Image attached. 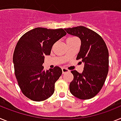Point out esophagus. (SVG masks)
<instances>
[{"label": "esophagus", "instance_id": "obj_1", "mask_svg": "<svg viewBox=\"0 0 121 121\" xmlns=\"http://www.w3.org/2000/svg\"><path fill=\"white\" fill-rule=\"evenodd\" d=\"M62 71L63 74H64V73H65L68 72V71H69V70H68L67 68H62Z\"/></svg>", "mask_w": 121, "mask_h": 121}]
</instances>
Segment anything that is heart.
I'll list each match as a JSON object with an SVG mask.
<instances>
[{"label": "heart", "instance_id": "obj_1", "mask_svg": "<svg viewBox=\"0 0 121 121\" xmlns=\"http://www.w3.org/2000/svg\"><path fill=\"white\" fill-rule=\"evenodd\" d=\"M70 38H74V37H70Z\"/></svg>", "mask_w": 121, "mask_h": 121}]
</instances>
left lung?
<instances>
[{
    "label": "left lung",
    "mask_w": 121,
    "mask_h": 121,
    "mask_svg": "<svg viewBox=\"0 0 121 121\" xmlns=\"http://www.w3.org/2000/svg\"><path fill=\"white\" fill-rule=\"evenodd\" d=\"M69 35L81 39L80 51L76 59L84 63L82 73L71 71L73 80L70 84V91L80 99L95 97L103 86L108 72V51L101 36L83 26L65 28Z\"/></svg>",
    "instance_id": "8db88e82"
}]
</instances>
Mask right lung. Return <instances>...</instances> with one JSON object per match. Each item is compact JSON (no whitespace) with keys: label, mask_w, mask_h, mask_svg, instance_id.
<instances>
[{"label":"right lung","mask_w":121,"mask_h":121,"mask_svg":"<svg viewBox=\"0 0 121 121\" xmlns=\"http://www.w3.org/2000/svg\"><path fill=\"white\" fill-rule=\"evenodd\" d=\"M66 35L62 28L38 27L24 34L18 41L13 54L15 76L23 94L31 100L42 101L54 93L62 69L55 67L45 71L42 64L53 44Z\"/></svg>","instance_id":"1"}]
</instances>
